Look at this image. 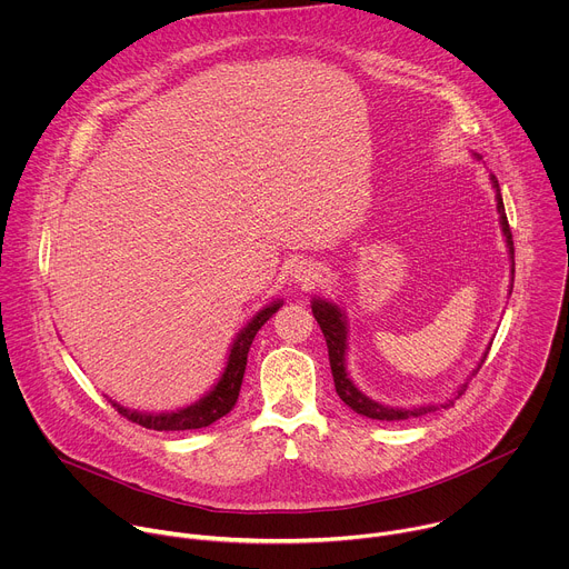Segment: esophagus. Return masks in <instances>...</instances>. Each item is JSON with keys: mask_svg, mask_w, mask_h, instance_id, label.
<instances>
[{"mask_svg": "<svg viewBox=\"0 0 569 569\" xmlns=\"http://www.w3.org/2000/svg\"><path fill=\"white\" fill-rule=\"evenodd\" d=\"M321 277H323V266L317 261H310V259H303L292 268V281L303 288L319 283Z\"/></svg>", "mask_w": 569, "mask_h": 569, "instance_id": "obj_1", "label": "esophagus"}]
</instances>
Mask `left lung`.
Here are the masks:
<instances>
[{"mask_svg": "<svg viewBox=\"0 0 569 569\" xmlns=\"http://www.w3.org/2000/svg\"><path fill=\"white\" fill-rule=\"evenodd\" d=\"M493 187L498 191V211H500V222H502V231L507 236V246H509V254L513 259V236H511V227L505 213V202H502V193H500V184L493 178ZM511 272H513V263H511ZM312 315L319 323V329L327 338V347H329V360H331V371H333V382H336V391L338 396L349 405V408L367 419H376V421H405V419H415V417H423L428 412H435V405H428V408H387V405H380L371 398H367L349 378L347 373V365H345V356H347V317L342 315V310L331 303V301H321L315 299L312 301ZM479 371V369H477ZM468 382L459 389L457 398L466 391ZM452 405V400H450ZM448 408V405H443Z\"/></svg>", "mask_w": 569, "mask_h": 569, "instance_id": "8db88e82", "label": "left lung"}]
</instances>
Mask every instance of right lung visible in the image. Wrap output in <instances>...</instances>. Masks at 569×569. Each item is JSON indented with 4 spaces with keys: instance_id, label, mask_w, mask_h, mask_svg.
<instances>
[{
    "instance_id": "1",
    "label": "right lung",
    "mask_w": 569,
    "mask_h": 569,
    "mask_svg": "<svg viewBox=\"0 0 569 569\" xmlns=\"http://www.w3.org/2000/svg\"><path fill=\"white\" fill-rule=\"evenodd\" d=\"M279 308H281V301H274V303L266 306L261 312H257V317L248 323V327L238 333L218 385L202 400H198L196 405H189V408L178 410V412H169V415H141V412H130V410L121 408V405L112 402L117 412L123 419L146 428V430H159V432L200 430V428H207V426L216 423L218 419L229 415V410L236 405L238 391H240V385H242V373H246V367H248V353H250L252 340H254V336L259 333L263 323Z\"/></svg>"
}]
</instances>
